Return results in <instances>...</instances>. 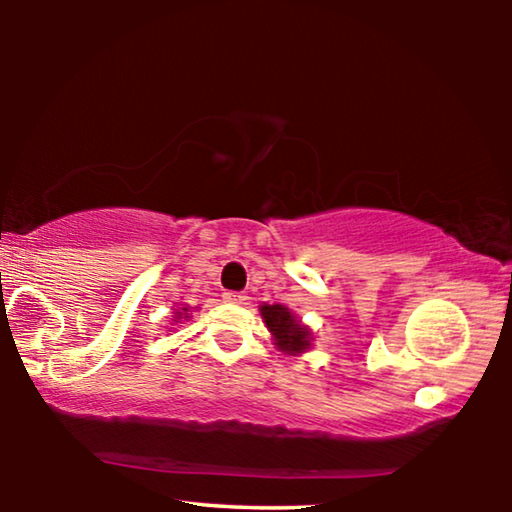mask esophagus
Masks as SVG:
<instances>
[{
    "label": "esophagus",
    "mask_w": 512,
    "mask_h": 512,
    "mask_svg": "<svg viewBox=\"0 0 512 512\" xmlns=\"http://www.w3.org/2000/svg\"><path fill=\"white\" fill-rule=\"evenodd\" d=\"M223 300L225 302H232V305H244V302L248 300L246 293H237V291H225L223 293Z\"/></svg>",
    "instance_id": "1"
}]
</instances>
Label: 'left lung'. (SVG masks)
<instances>
[{"label": "left lung", "instance_id": "1", "mask_svg": "<svg viewBox=\"0 0 512 512\" xmlns=\"http://www.w3.org/2000/svg\"><path fill=\"white\" fill-rule=\"evenodd\" d=\"M259 314H262L268 332L273 334V341L280 352L298 357V354L311 348V341H314L311 339V329L302 325L291 309L284 305H262Z\"/></svg>", "mask_w": 512, "mask_h": 512}]
</instances>
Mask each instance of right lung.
<instances>
[{
	"mask_svg": "<svg viewBox=\"0 0 512 512\" xmlns=\"http://www.w3.org/2000/svg\"><path fill=\"white\" fill-rule=\"evenodd\" d=\"M189 318V307H183V309H176V316H173V320H176V323H180V320H187Z\"/></svg>",
	"mask_w": 512,
	"mask_h": 512,
	"instance_id": "add662e5",
	"label": "right lung"
}]
</instances>
